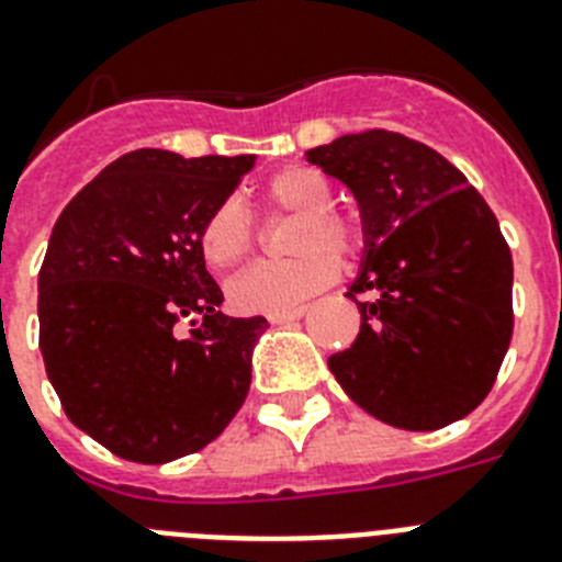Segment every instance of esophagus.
I'll use <instances>...</instances> for the list:
<instances>
[{
    "mask_svg": "<svg viewBox=\"0 0 562 562\" xmlns=\"http://www.w3.org/2000/svg\"><path fill=\"white\" fill-rule=\"evenodd\" d=\"M305 314V305H300V308H291V311H282V314H268V323L271 325H282V323H294V319H300Z\"/></svg>",
    "mask_w": 562,
    "mask_h": 562,
    "instance_id": "1",
    "label": "esophagus"
}]
</instances>
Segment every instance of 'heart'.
I'll return each mask as SVG.
<instances>
[{
    "label": "heart",
    "mask_w": 562,
    "mask_h": 562,
    "mask_svg": "<svg viewBox=\"0 0 562 562\" xmlns=\"http://www.w3.org/2000/svg\"><path fill=\"white\" fill-rule=\"evenodd\" d=\"M262 202L277 216H294L289 259H266L245 268L228 285L231 305L243 314H282L337 280V257L353 259L366 234L360 220L331 205L334 186L314 165H285L266 179ZM257 243L251 211L228 196L205 216L200 251L211 268L239 266Z\"/></svg>",
    "instance_id": "heart-1"
}]
</instances>
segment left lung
Segmentation results:
<instances>
[{
  "label": "left lung",
  "instance_id": "obj_1",
  "mask_svg": "<svg viewBox=\"0 0 562 562\" xmlns=\"http://www.w3.org/2000/svg\"><path fill=\"white\" fill-rule=\"evenodd\" d=\"M360 202L366 259L351 348L328 357L348 397L405 431H437L488 397L514 331L512 251L454 165L394 131L311 148Z\"/></svg>",
  "mask_w": 562,
  "mask_h": 562
}]
</instances>
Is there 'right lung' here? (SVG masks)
<instances>
[{
    "mask_svg": "<svg viewBox=\"0 0 562 562\" xmlns=\"http://www.w3.org/2000/svg\"><path fill=\"white\" fill-rule=\"evenodd\" d=\"M254 159L131 150L56 220L40 268L42 360L70 423L122 460L205 449L248 397L268 323L220 311L200 228Z\"/></svg>",
    "mask_w": 562,
    "mask_h": 562,
    "instance_id": "right-lung-1",
    "label": "right lung"
}]
</instances>
